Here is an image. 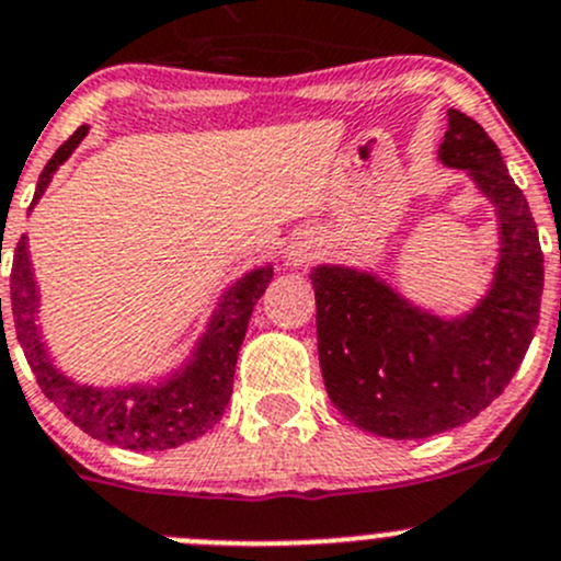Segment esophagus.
<instances>
[{
	"label": "esophagus",
	"mask_w": 561,
	"mask_h": 561,
	"mask_svg": "<svg viewBox=\"0 0 561 561\" xmlns=\"http://www.w3.org/2000/svg\"><path fill=\"white\" fill-rule=\"evenodd\" d=\"M307 257H309V252H307V249H296V252H290V260H293V263H307Z\"/></svg>",
	"instance_id": "34e87169"
}]
</instances>
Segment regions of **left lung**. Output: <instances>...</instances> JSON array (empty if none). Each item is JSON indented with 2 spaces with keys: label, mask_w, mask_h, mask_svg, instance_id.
Instances as JSON below:
<instances>
[{
  "label": "left lung",
  "mask_w": 561,
  "mask_h": 561,
  "mask_svg": "<svg viewBox=\"0 0 561 561\" xmlns=\"http://www.w3.org/2000/svg\"><path fill=\"white\" fill-rule=\"evenodd\" d=\"M439 160L467 171L500 219V263L478 307L448 320L369 271L317 265L309 274L328 396L377 437L423 439L480 415L518 371L540 320L537 225L496 144L450 107Z\"/></svg>",
  "instance_id": "obj_1"
}]
</instances>
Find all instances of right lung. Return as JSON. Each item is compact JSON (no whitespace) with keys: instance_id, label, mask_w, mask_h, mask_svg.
<instances>
[{"instance_id":"obj_1","label":"right lung","mask_w":561,"mask_h":561,"mask_svg":"<svg viewBox=\"0 0 561 561\" xmlns=\"http://www.w3.org/2000/svg\"><path fill=\"white\" fill-rule=\"evenodd\" d=\"M87 133L89 127H78L70 140L56 149V154L39 173L32 206H37L54 173L87 138ZM271 276H274V268L263 265L230 285L228 293L219 298L192 358L181 364L171 377L151 382V386L94 388L70 380L56 369L37 325L39 290L35 274H32L26 236H21L13 252L10 307H13L15 333H19L26 360L35 371L39 390L78 428H83L89 437L105 439V443L122 445L129 450H165L203 437L222 417L230 393H233L236 360H239L241 342L247 336L249 317H252L257 298L268 287Z\"/></svg>"}]
</instances>
